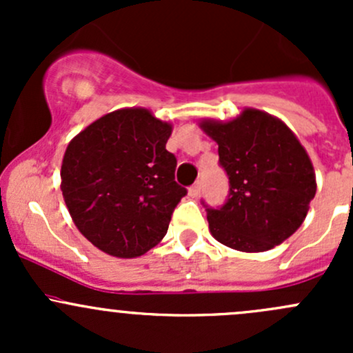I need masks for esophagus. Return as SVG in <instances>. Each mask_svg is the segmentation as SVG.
<instances>
[{
	"label": "esophagus",
	"instance_id": "obj_1",
	"mask_svg": "<svg viewBox=\"0 0 353 353\" xmlns=\"http://www.w3.org/2000/svg\"><path fill=\"white\" fill-rule=\"evenodd\" d=\"M201 190H203V184L198 181V183H194L193 186L190 188V196L191 198H198L199 193H201Z\"/></svg>",
	"mask_w": 353,
	"mask_h": 353
}]
</instances>
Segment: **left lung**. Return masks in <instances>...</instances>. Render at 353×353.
Masks as SVG:
<instances>
[{"label":"left lung","instance_id":"left-lung-1","mask_svg":"<svg viewBox=\"0 0 353 353\" xmlns=\"http://www.w3.org/2000/svg\"><path fill=\"white\" fill-rule=\"evenodd\" d=\"M199 126L219 145L229 176L227 201L220 208L203 203L212 236L244 252L282 244L302 225L316 194L314 167L301 141L283 121L258 109Z\"/></svg>","mask_w":353,"mask_h":353}]
</instances>
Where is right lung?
Returning <instances> with one entry per match:
<instances>
[{"label":"right lung","mask_w":353,"mask_h":353,"mask_svg":"<svg viewBox=\"0 0 353 353\" xmlns=\"http://www.w3.org/2000/svg\"><path fill=\"white\" fill-rule=\"evenodd\" d=\"M170 133L172 126L148 109L131 108L99 117L68 145L63 198L74 225L101 251L137 258L167 234L188 193L174 181Z\"/></svg>","instance_id":"obj_1"}]
</instances>
